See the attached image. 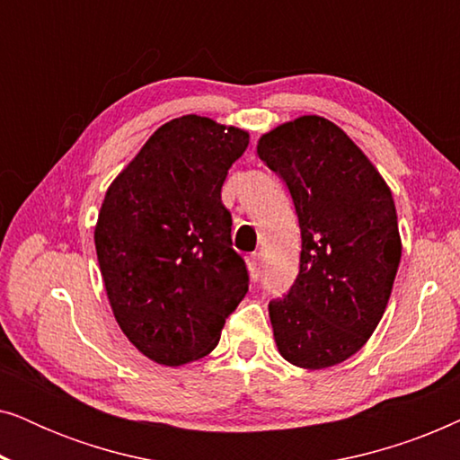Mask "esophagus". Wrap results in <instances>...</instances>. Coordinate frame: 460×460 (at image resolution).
I'll use <instances>...</instances> for the list:
<instances>
[{
    "mask_svg": "<svg viewBox=\"0 0 460 460\" xmlns=\"http://www.w3.org/2000/svg\"><path fill=\"white\" fill-rule=\"evenodd\" d=\"M247 263H249V272L253 279H260L261 274V255L260 253H251L247 257Z\"/></svg>",
    "mask_w": 460,
    "mask_h": 460,
    "instance_id": "obj_1",
    "label": "esophagus"
}]
</instances>
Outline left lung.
<instances>
[{
  "label": "left lung",
  "instance_id": "left-lung-1",
  "mask_svg": "<svg viewBox=\"0 0 460 460\" xmlns=\"http://www.w3.org/2000/svg\"><path fill=\"white\" fill-rule=\"evenodd\" d=\"M257 155L285 180L301 228L297 279L268 305L276 345L299 368L335 367L368 341L392 295L402 257L392 190L318 115L263 134Z\"/></svg>",
  "mask_w": 460,
  "mask_h": 460
}]
</instances>
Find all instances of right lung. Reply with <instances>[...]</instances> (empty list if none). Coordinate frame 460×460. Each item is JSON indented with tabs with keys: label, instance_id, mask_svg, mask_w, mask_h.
I'll list each match as a JSON object with an SVG mask.
<instances>
[{
	"label": "right lung",
	"instance_id": "add662e5",
	"mask_svg": "<svg viewBox=\"0 0 460 460\" xmlns=\"http://www.w3.org/2000/svg\"><path fill=\"white\" fill-rule=\"evenodd\" d=\"M244 129L184 115L161 125L104 194L93 230L100 272L125 337L181 367L213 351L249 291L222 203Z\"/></svg>",
	"mask_w": 460,
	"mask_h": 460
}]
</instances>
